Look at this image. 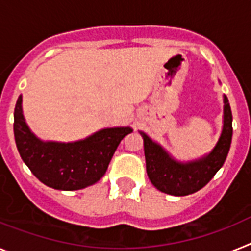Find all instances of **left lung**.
Listing matches in <instances>:
<instances>
[{
    "mask_svg": "<svg viewBox=\"0 0 251 251\" xmlns=\"http://www.w3.org/2000/svg\"><path fill=\"white\" fill-rule=\"evenodd\" d=\"M139 132L144 142L147 174L151 184L162 193L184 197L205 186L226 161L232 140L231 107L223 96V126L218 142L209 153L197 159L178 161L144 131Z\"/></svg>",
    "mask_w": 251,
    "mask_h": 251,
    "instance_id": "obj_1",
    "label": "left lung"
}]
</instances>
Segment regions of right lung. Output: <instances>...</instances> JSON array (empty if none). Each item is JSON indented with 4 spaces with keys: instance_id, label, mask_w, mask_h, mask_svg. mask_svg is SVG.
<instances>
[{
    "instance_id": "obj_1",
    "label": "right lung",
    "mask_w": 251,
    "mask_h": 251,
    "mask_svg": "<svg viewBox=\"0 0 251 251\" xmlns=\"http://www.w3.org/2000/svg\"><path fill=\"white\" fill-rule=\"evenodd\" d=\"M130 132V126H117L75 142H46L25 121L23 96L15 106L14 135L20 157L38 180L56 190H79L100 181L121 140Z\"/></svg>"
}]
</instances>
